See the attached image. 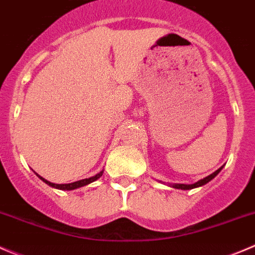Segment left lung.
Returning a JSON list of instances; mask_svg holds the SVG:
<instances>
[{
    "label": "left lung",
    "mask_w": 255,
    "mask_h": 255,
    "mask_svg": "<svg viewBox=\"0 0 255 255\" xmlns=\"http://www.w3.org/2000/svg\"><path fill=\"white\" fill-rule=\"evenodd\" d=\"M223 166H221V167H219L218 170L214 171V172L211 173L210 176H207V177H205V178H202V180L197 181V182L191 183V185H185V183H170V187L177 188V190H192V188L201 187V186L206 185V183H208V182H210V181H212L213 178L216 177V176L218 175L219 172H221V170H222V168H223Z\"/></svg>",
    "instance_id": "1"
}]
</instances>
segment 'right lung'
Returning <instances> with one entry per match:
<instances>
[{"label": "right lung", "mask_w": 255, "mask_h": 255, "mask_svg": "<svg viewBox=\"0 0 255 255\" xmlns=\"http://www.w3.org/2000/svg\"><path fill=\"white\" fill-rule=\"evenodd\" d=\"M103 172H104V170H102L100 172H98L97 175L92 176V177L89 178H84V180H79V181H75V182H72V183H53V182H49V181H47L45 178H43L42 176H39L38 173H36L37 176H38L39 178L43 181L44 183H47L48 186H50V187L53 188H57V190H62V191H72V190H77V188H80V187H84V186L89 185V183L94 182V181H97L98 178H100L103 176Z\"/></svg>", "instance_id": "1"}]
</instances>
